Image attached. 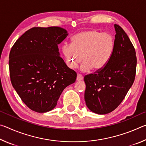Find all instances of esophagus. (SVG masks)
Returning <instances> with one entry per match:
<instances>
[{"label":"esophagus","mask_w":146,"mask_h":146,"mask_svg":"<svg viewBox=\"0 0 146 146\" xmlns=\"http://www.w3.org/2000/svg\"><path fill=\"white\" fill-rule=\"evenodd\" d=\"M83 80V76L81 75H79L78 74L77 76H76V81H80Z\"/></svg>","instance_id":"esophagus-1"}]
</instances>
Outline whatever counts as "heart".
<instances>
[{"mask_svg":"<svg viewBox=\"0 0 146 146\" xmlns=\"http://www.w3.org/2000/svg\"><path fill=\"white\" fill-rule=\"evenodd\" d=\"M114 38L108 33L93 29L81 31L71 39V44H65L62 51L70 69H75L82 62L80 70L88 72L93 69L99 71L110 61L114 50Z\"/></svg>","mask_w":146,"mask_h":146,"instance_id":"b5f03b06","label":"heart"}]
</instances>
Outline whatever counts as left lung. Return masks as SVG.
<instances>
[{"mask_svg":"<svg viewBox=\"0 0 146 146\" xmlns=\"http://www.w3.org/2000/svg\"><path fill=\"white\" fill-rule=\"evenodd\" d=\"M114 50L101 70L85 76L86 104L91 111L105 115L115 110L135 80L137 57L134 47L123 29L115 24Z\"/></svg>","mask_w":146,"mask_h":146,"instance_id":"obj_1","label":"left lung"}]
</instances>
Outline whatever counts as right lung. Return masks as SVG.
<instances>
[{"label":"right lung","mask_w":146,"mask_h":146,"mask_svg":"<svg viewBox=\"0 0 146 146\" xmlns=\"http://www.w3.org/2000/svg\"><path fill=\"white\" fill-rule=\"evenodd\" d=\"M68 35L57 26L33 28L12 47L9 67L12 86L31 110H53L62 92L73 84L76 73L60 57L58 45Z\"/></svg>","instance_id":"right-lung-1"}]
</instances>
